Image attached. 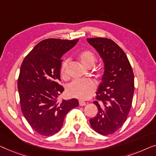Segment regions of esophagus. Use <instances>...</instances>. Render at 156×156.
<instances>
[{
    "instance_id": "esophagus-1",
    "label": "esophagus",
    "mask_w": 156,
    "mask_h": 156,
    "mask_svg": "<svg viewBox=\"0 0 156 156\" xmlns=\"http://www.w3.org/2000/svg\"><path fill=\"white\" fill-rule=\"evenodd\" d=\"M85 105H86V102H84V101L79 100V105H80V106H85Z\"/></svg>"
}]
</instances>
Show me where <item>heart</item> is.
I'll return each instance as SVG.
<instances>
[{"label":"heart","instance_id":"obj_1","mask_svg":"<svg viewBox=\"0 0 156 156\" xmlns=\"http://www.w3.org/2000/svg\"><path fill=\"white\" fill-rule=\"evenodd\" d=\"M79 62L83 67L90 69L95 62V56L90 50H84L78 54ZM69 60L63 61L61 67V75L63 78H66ZM96 89V85L93 80H75L70 83L67 87V93L72 98L80 100H87L91 97Z\"/></svg>","mask_w":156,"mask_h":156}]
</instances>
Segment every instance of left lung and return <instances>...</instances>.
<instances>
[{
    "instance_id": "left-lung-1",
    "label": "left lung",
    "mask_w": 156,
    "mask_h": 156,
    "mask_svg": "<svg viewBox=\"0 0 156 156\" xmlns=\"http://www.w3.org/2000/svg\"><path fill=\"white\" fill-rule=\"evenodd\" d=\"M104 63V73L93 103L98 112L90 123L96 132L109 135L121 128L130 111L134 92V76L124 51L109 39H87Z\"/></svg>"
}]
</instances>
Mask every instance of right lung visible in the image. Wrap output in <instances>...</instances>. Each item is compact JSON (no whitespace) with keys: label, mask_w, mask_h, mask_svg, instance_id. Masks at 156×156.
Here are the masks:
<instances>
[{"label":"right lung","mask_w":156,"mask_h":156,"mask_svg":"<svg viewBox=\"0 0 156 156\" xmlns=\"http://www.w3.org/2000/svg\"><path fill=\"white\" fill-rule=\"evenodd\" d=\"M59 39L41 41L22 63L17 80L24 117L39 134L50 136L58 132L66 115L78 101L57 100L64 90L60 81L61 57L78 41Z\"/></svg>","instance_id":"obj_1"}]
</instances>
